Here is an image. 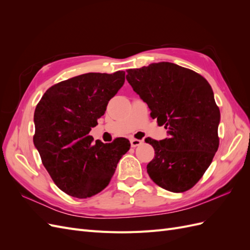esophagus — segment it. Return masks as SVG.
I'll return each mask as SVG.
<instances>
[{
	"mask_svg": "<svg viewBox=\"0 0 250 250\" xmlns=\"http://www.w3.org/2000/svg\"><path fill=\"white\" fill-rule=\"evenodd\" d=\"M142 143H143V141H141V140H137V139L130 140V145H131V147H133V148L142 145Z\"/></svg>",
	"mask_w": 250,
	"mask_h": 250,
	"instance_id": "esophagus-1",
	"label": "esophagus"
}]
</instances>
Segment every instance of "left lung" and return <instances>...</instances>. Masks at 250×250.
<instances>
[{
	"instance_id": "left-lung-1",
	"label": "left lung",
	"mask_w": 250,
	"mask_h": 250,
	"mask_svg": "<svg viewBox=\"0 0 250 250\" xmlns=\"http://www.w3.org/2000/svg\"><path fill=\"white\" fill-rule=\"evenodd\" d=\"M126 79L148 104L150 116L165 125L169 138L146 139L154 148L147 165L150 178L165 190H190L209 167L219 147L220 110L201 75L172 62L127 70Z\"/></svg>"
}]
</instances>
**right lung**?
Returning <instances> with one entry per match:
<instances>
[{"instance_id":"right-lung-1","label":"right lung","mask_w":250,"mask_h":250,"mask_svg":"<svg viewBox=\"0 0 250 250\" xmlns=\"http://www.w3.org/2000/svg\"><path fill=\"white\" fill-rule=\"evenodd\" d=\"M125 82V72L87 73L62 81L43 94L34 111L33 143L60 190L84 199L109 184L128 150L126 139L104 144L89 135Z\"/></svg>"}]
</instances>
